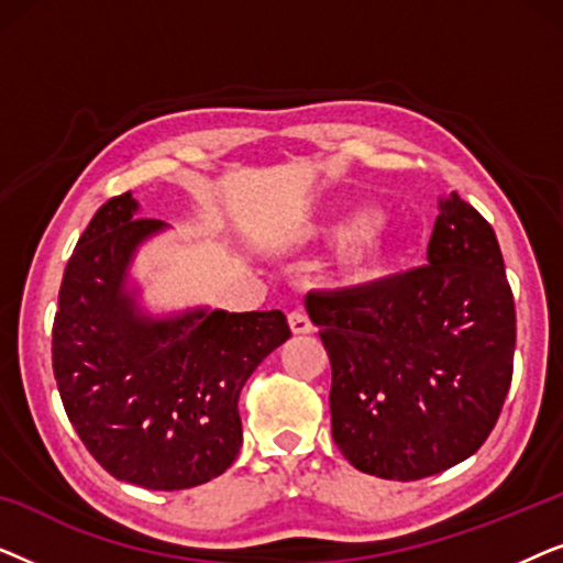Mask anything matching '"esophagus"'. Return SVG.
<instances>
[{
    "mask_svg": "<svg viewBox=\"0 0 563 563\" xmlns=\"http://www.w3.org/2000/svg\"><path fill=\"white\" fill-rule=\"evenodd\" d=\"M289 330L295 335H310L312 333V322H310V318H307L305 312H299V310H295V312H289Z\"/></svg>",
    "mask_w": 563,
    "mask_h": 563,
    "instance_id": "esophagus-1",
    "label": "esophagus"
}]
</instances>
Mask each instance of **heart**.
<instances>
[{
	"instance_id": "heart-1",
	"label": "heart",
	"mask_w": 563,
	"mask_h": 563,
	"mask_svg": "<svg viewBox=\"0 0 563 563\" xmlns=\"http://www.w3.org/2000/svg\"><path fill=\"white\" fill-rule=\"evenodd\" d=\"M318 233L338 235L333 268L335 279L343 289H368L387 276L391 258H395V249H391V241L384 233L382 222L372 214L358 212L351 214V218L335 214V218L320 222Z\"/></svg>"
}]
</instances>
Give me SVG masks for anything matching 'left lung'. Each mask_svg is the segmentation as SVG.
<instances>
[{"instance_id":"obj_1","label":"left lung","mask_w":563,"mask_h":563,"mask_svg":"<svg viewBox=\"0 0 563 563\" xmlns=\"http://www.w3.org/2000/svg\"><path fill=\"white\" fill-rule=\"evenodd\" d=\"M305 307L333 364V438L358 472L410 482L479 451L510 389L515 302L495 230L456 191L438 199L428 266Z\"/></svg>"}]
</instances>
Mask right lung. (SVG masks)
<instances>
[{"instance_id":"obj_1","label":"right lung","mask_w":563,"mask_h":563,"mask_svg":"<svg viewBox=\"0 0 563 563\" xmlns=\"http://www.w3.org/2000/svg\"><path fill=\"white\" fill-rule=\"evenodd\" d=\"M137 210L130 191L110 199L76 243L53 322V374L68 420L114 479L189 489L235 461L243 384L291 333L279 310H148L133 264L168 225Z\"/></svg>"}]
</instances>
